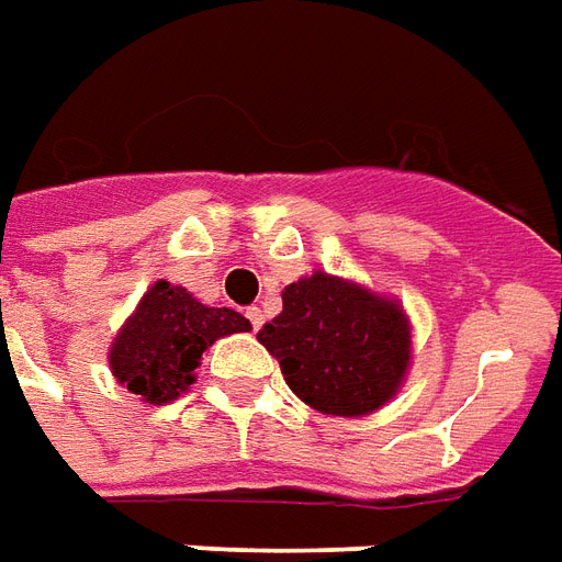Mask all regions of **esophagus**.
<instances>
[{"instance_id":"obj_1","label":"esophagus","mask_w":562,"mask_h":562,"mask_svg":"<svg viewBox=\"0 0 562 562\" xmlns=\"http://www.w3.org/2000/svg\"><path fill=\"white\" fill-rule=\"evenodd\" d=\"M247 318H249V324H252V330H259L261 324H265V315H261L259 306H249Z\"/></svg>"}]
</instances>
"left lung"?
I'll list each match as a JSON object with an SVG mask.
<instances>
[{
	"mask_svg": "<svg viewBox=\"0 0 562 562\" xmlns=\"http://www.w3.org/2000/svg\"><path fill=\"white\" fill-rule=\"evenodd\" d=\"M259 342L297 398L334 417L381 408L411 360L408 318L396 303L322 270L285 285L282 313L261 327Z\"/></svg>",
	"mask_w": 562,
	"mask_h": 562,
	"instance_id": "8db88e82",
	"label": "left lung"
}]
</instances>
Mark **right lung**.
I'll return each instance as SVG.
<instances>
[{"label":"right lung","instance_id":"add662e5","mask_svg":"<svg viewBox=\"0 0 562 562\" xmlns=\"http://www.w3.org/2000/svg\"><path fill=\"white\" fill-rule=\"evenodd\" d=\"M244 330L249 322L235 310L205 306L181 285L154 282L112 342V375L143 402L164 405L196 381L207 345Z\"/></svg>","mask_w":562,"mask_h":562}]
</instances>
